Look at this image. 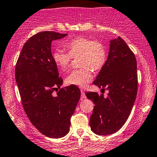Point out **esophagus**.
<instances>
[{
    "label": "esophagus",
    "mask_w": 157,
    "mask_h": 157,
    "mask_svg": "<svg viewBox=\"0 0 157 157\" xmlns=\"http://www.w3.org/2000/svg\"><path fill=\"white\" fill-rule=\"evenodd\" d=\"M86 94H85V92H84L83 90H81V98L82 99H83V98H86Z\"/></svg>",
    "instance_id": "obj_1"
}]
</instances>
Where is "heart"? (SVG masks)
Returning a JSON list of instances; mask_svg holds the SVG:
<instances>
[{"mask_svg": "<svg viewBox=\"0 0 157 157\" xmlns=\"http://www.w3.org/2000/svg\"><path fill=\"white\" fill-rule=\"evenodd\" d=\"M68 51L57 48L52 53L53 62L62 71L69 68L73 58L80 56L81 68L72 71L66 77L68 85L85 87L93 78L92 69H102L107 59V49L101 41L92 40L83 36H77L65 43Z\"/></svg>", "mask_w": 157, "mask_h": 157, "instance_id": "1", "label": "heart"}]
</instances>
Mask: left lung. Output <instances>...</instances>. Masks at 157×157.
Returning <instances> with one entry per match:
<instances>
[{"instance_id":"left-lung-1","label":"left lung","mask_w":157,"mask_h":157,"mask_svg":"<svg viewBox=\"0 0 157 157\" xmlns=\"http://www.w3.org/2000/svg\"><path fill=\"white\" fill-rule=\"evenodd\" d=\"M93 84L109 93L107 97L98 92L86 93L94 104L89 121L91 129L101 136L114 133L129 118L138 90L136 59L120 36L110 42L107 59Z\"/></svg>"}]
</instances>
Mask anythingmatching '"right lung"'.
Instances as JSON below:
<instances>
[{
  "mask_svg": "<svg viewBox=\"0 0 157 157\" xmlns=\"http://www.w3.org/2000/svg\"><path fill=\"white\" fill-rule=\"evenodd\" d=\"M66 36L53 31L35 34L25 43L15 65L25 113L41 133L53 139L69 132L71 118L80 98L76 86L60 88L63 80L52 58V41Z\"/></svg>",
  "mask_w": 157,
  "mask_h": 157,
  "instance_id": "add662e5",
  "label": "right lung"
}]
</instances>
